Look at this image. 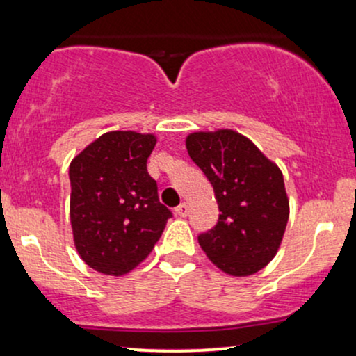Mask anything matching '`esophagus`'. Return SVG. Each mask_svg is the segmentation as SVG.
Instances as JSON below:
<instances>
[{"mask_svg": "<svg viewBox=\"0 0 356 356\" xmlns=\"http://www.w3.org/2000/svg\"><path fill=\"white\" fill-rule=\"evenodd\" d=\"M175 214H177V216H181V218H186V216L189 214V206H187L186 202H182L181 206H177V207H175Z\"/></svg>", "mask_w": 356, "mask_h": 356, "instance_id": "esophagus-1", "label": "esophagus"}]
</instances>
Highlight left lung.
<instances>
[{
  "label": "left lung",
  "instance_id": "8db88e82",
  "mask_svg": "<svg viewBox=\"0 0 356 356\" xmlns=\"http://www.w3.org/2000/svg\"><path fill=\"white\" fill-rule=\"evenodd\" d=\"M186 147L220 212L218 224L199 236L202 251L226 275L261 271L276 256L289 218L280 167L229 129L189 134Z\"/></svg>",
  "mask_w": 356,
  "mask_h": 356
}]
</instances>
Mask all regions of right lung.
Segmentation results:
<instances>
[{
  "label": "right lung",
  "mask_w": 356,
  "mask_h": 356,
  "mask_svg": "<svg viewBox=\"0 0 356 356\" xmlns=\"http://www.w3.org/2000/svg\"><path fill=\"white\" fill-rule=\"evenodd\" d=\"M152 134L113 130L70 164V219L79 254L90 268L122 276L150 254L172 212L159 202L147 159Z\"/></svg>",
  "instance_id": "right-lung-1"
}]
</instances>
